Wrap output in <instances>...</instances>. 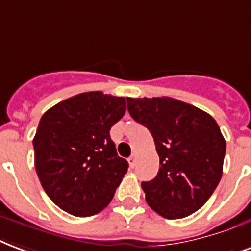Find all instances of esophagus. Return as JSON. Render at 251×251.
I'll list each match as a JSON object with an SVG mask.
<instances>
[{"mask_svg":"<svg viewBox=\"0 0 251 251\" xmlns=\"http://www.w3.org/2000/svg\"><path fill=\"white\" fill-rule=\"evenodd\" d=\"M128 162H129V165L133 168V166L136 165V154H132V156L128 158Z\"/></svg>","mask_w":251,"mask_h":251,"instance_id":"1","label":"esophagus"}]
</instances>
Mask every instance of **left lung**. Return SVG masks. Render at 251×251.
<instances>
[{
  "label": "left lung",
  "mask_w": 251,
  "mask_h": 251,
  "mask_svg": "<svg viewBox=\"0 0 251 251\" xmlns=\"http://www.w3.org/2000/svg\"><path fill=\"white\" fill-rule=\"evenodd\" d=\"M127 108L152 133L160 157L156 178L141 183L148 205L170 220L196 212L223 176L226 143L216 120L169 97L127 98Z\"/></svg>",
  "instance_id": "8db88e82"
}]
</instances>
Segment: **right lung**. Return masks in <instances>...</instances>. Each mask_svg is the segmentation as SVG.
<instances>
[{"label":"right lung","instance_id":"add662e5","mask_svg":"<svg viewBox=\"0 0 251 251\" xmlns=\"http://www.w3.org/2000/svg\"><path fill=\"white\" fill-rule=\"evenodd\" d=\"M126 112V98L89 91L55 104L39 122L35 169L50 199L77 217L110 204L127 173L110 129Z\"/></svg>","mask_w":251,"mask_h":251}]
</instances>
